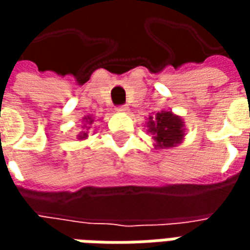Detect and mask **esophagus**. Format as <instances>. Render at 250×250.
Wrapping results in <instances>:
<instances>
[{"label":"esophagus","mask_w":250,"mask_h":250,"mask_svg":"<svg viewBox=\"0 0 250 250\" xmlns=\"http://www.w3.org/2000/svg\"><path fill=\"white\" fill-rule=\"evenodd\" d=\"M116 111H118V112H127V111H128V107H127V105H120V107L116 108Z\"/></svg>","instance_id":"obj_1"}]
</instances>
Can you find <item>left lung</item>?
<instances>
[{
  "label": "left lung",
  "mask_w": 250,
  "mask_h": 250,
  "mask_svg": "<svg viewBox=\"0 0 250 250\" xmlns=\"http://www.w3.org/2000/svg\"><path fill=\"white\" fill-rule=\"evenodd\" d=\"M146 127L147 132L152 135L154 147L158 150L177 147L185 139L184 119L173 111H161L148 116Z\"/></svg>",
  "instance_id": "obj_1"
}]
</instances>
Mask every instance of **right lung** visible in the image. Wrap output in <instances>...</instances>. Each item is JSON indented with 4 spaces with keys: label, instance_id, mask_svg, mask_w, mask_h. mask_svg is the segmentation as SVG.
Masks as SVG:
<instances>
[{
    "label": "right lung",
    "instance_id": "obj_1",
    "mask_svg": "<svg viewBox=\"0 0 250 250\" xmlns=\"http://www.w3.org/2000/svg\"><path fill=\"white\" fill-rule=\"evenodd\" d=\"M93 123V118L91 116V115H88V116H84L83 118V127L82 128H84V127H87V125H92ZM88 128H91V127H87V130ZM88 138V131H80L79 132V135H77V139L79 141H84V139H87Z\"/></svg>",
    "mask_w": 250,
    "mask_h": 250
}]
</instances>
